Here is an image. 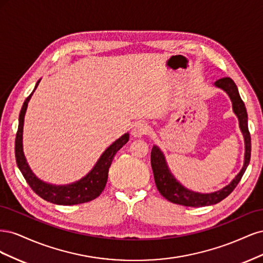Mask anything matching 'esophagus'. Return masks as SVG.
I'll return each instance as SVG.
<instances>
[{"label": "esophagus", "instance_id": "esophagus-1", "mask_svg": "<svg viewBox=\"0 0 263 263\" xmlns=\"http://www.w3.org/2000/svg\"><path fill=\"white\" fill-rule=\"evenodd\" d=\"M149 132V126L147 123L145 122H138L134 125L133 130H132V135L134 137H142L144 135H146Z\"/></svg>", "mask_w": 263, "mask_h": 263}]
</instances>
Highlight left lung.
Masks as SVG:
<instances>
[{
	"label": "left lung",
	"mask_w": 263,
	"mask_h": 263,
	"mask_svg": "<svg viewBox=\"0 0 263 263\" xmlns=\"http://www.w3.org/2000/svg\"><path fill=\"white\" fill-rule=\"evenodd\" d=\"M214 85L227 93L230 101H232L234 113L239 121V128L245 140L243 165L232 182L222 189L211 193L195 192V191L189 190L184 185H182L174 178L161 149L157 145H154L153 149H151V166H153L156 185L160 194L172 203L191 206V208H201V206L217 204L233 192L249 164L251 156V138L248 129V115H247L245 103L240 98L239 92H238L237 85L230 78L219 79L214 83Z\"/></svg>",
	"instance_id": "8db88e82"
}]
</instances>
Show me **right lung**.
Wrapping results in <instances>:
<instances>
[{
    "mask_svg": "<svg viewBox=\"0 0 263 263\" xmlns=\"http://www.w3.org/2000/svg\"><path fill=\"white\" fill-rule=\"evenodd\" d=\"M39 82H41V79L37 81L34 91L30 93L29 97L24 102L18 117V129L16 134V139H15V158H16L18 169L21 170L23 177L25 178L31 190L47 202L57 205H76L90 202L94 200V198H97L104 190L107 182L108 169L110 164H112L114 156L129 140V134H124L122 137L116 139L112 145L107 147L104 153L99 158L97 163L94 164L92 170L82 179L70 183V184L63 185H55L41 180L30 169L23 150L24 118H25L28 102L31 95L37 89Z\"/></svg>",
    "mask_w": 263,
    "mask_h": 263,
    "instance_id": "1",
    "label": "right lung"
}]
</instances>
